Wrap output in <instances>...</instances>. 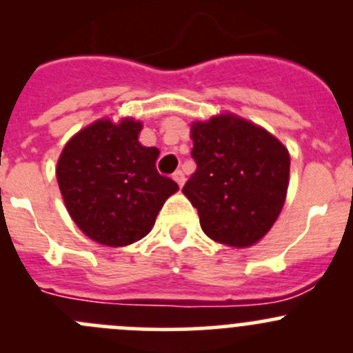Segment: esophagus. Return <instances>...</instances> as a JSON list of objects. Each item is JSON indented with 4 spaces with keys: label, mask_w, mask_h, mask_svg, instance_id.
<instances>
[{
    "label": "esophagus",
    "mask_w": 353,
    "mask_h": 353,
    "mask_svg": "<svg viewBox=\"0 0 353 353\" xmlns=\"http://www.w3.org/2000/svg\"><path fill=\"white\" fill-rule=\"evenodd\" d=\"M172 179L176 181L177 184H179V188H183V184H184V174H183V170H176V172L172 174Z\"/></svg>",
    "instance_id": "esophagus-1"
}]
</instances>
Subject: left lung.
Listing matches in <instances>:
<instances>
[{"instance_id":"obj_1","label":"left lung","mask_w":353,"mask_h":353,"mask_svg":"<svg viewBox=\"0 0 353 353\" xmlns=\"http://www.w3.org/2000/svg\"><path fill=\"white\" fill-rule=\"evenodd\" d=\"M196 170L183 193L198 210L201 229L220 244L258 243L285 203L290 157L263 128L225 114L193 124Z\"/></svg>"}]
</instances>
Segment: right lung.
I'll return each mask as SVG.
<instances>
[{
    "label": "right lung",
    "instance_id": "add662e5",
    "mask_svg": "<svg viewBox=\"0 0 353 353\" xmlns=\"http://www.w3.org/2000/svg\"><path fill=\"white\" fill-rule=\"evenodd\" d=\"M141 123L97 121L66 143L58 160L59 190L81 232L119 248L147 236L170 194L179 190L159 174V150L138 141Z\"/></svg>",
    "mask_w": 353,
    "mask_h": 353
}]
</instances>
